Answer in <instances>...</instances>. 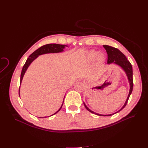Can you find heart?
I'll list each match as a JSON object with an SVG mask.
<instances>
[{"label": "heart", "mask_w": 148, "mask_h": 148, "mask_svg": "<svg viewBox=\"0 0 148 148\" xmlns=\"http://www.w3.org/2000/svg\"><path fill=\"white\" fill-rule=\"evenodd\" d=\"M88 59L91 62L94 61L97 59L98 63H103L104 60V56L103 54H98L97 51L92 50L88 54Z\"/></svg>", "instance_id": "b5f03b06"}]
</instances>
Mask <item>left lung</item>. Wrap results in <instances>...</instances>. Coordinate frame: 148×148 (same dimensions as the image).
<instances>
[{
    "instance_id": "8db88e82",
    "label": "left lung",
    "mask_w": 148,
    "mask_h": 148,
    "mask_svg": "<svg viewBox=\"0 0 148 148\" xmlns=\"http://www.w3.org/2000/svg\"><path fill=\"white\" fill-rule=\"evenodd\" d=\"M104 48L106 49L107 53V63L108 64H111V63H114L116 64H117L118 65H119L120 66H121L124 71H125L128 77V79L129 80V83L130 84V92L128 96L127 97V99L125 101V104L123 105V106L121 108V109H120L118 112H116L115 113H117L119 112H120L121 110H122L123 108L126 106V105L127 104L128 99L130 98V95L131 94L132 91H133V68H132V65L131 64V63L130 62L129 60H127L126 56L124 55V54L120 51L118 49L113 47L109 46V45H103ZM84 105L86 107V109L89 111L90 112H91L92 113H94L96 114L97 115L101 116H112L115 113L113 114H107V115H104V114H98L94 112L91 111L90 110H89V108L87 107V106L84 104Z\"/></svg>"
}]
</instances>
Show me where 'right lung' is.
<instances>
[{
	"label": "right lung",
	"mask_w": 148,
	"mask_h": 148,
	"mask_svg": "<svg viewBox=\"0 0 148 148\" xmlns=\"http://www.w3.org/2000/svg\"><path fill=\"white\" fill-rule=\"evenodd\" d=\"M65 45H61V44H46L42 47L40 48L37 49L36 51H35L34 53H32L27 58L26 63L25 64L24 66H23L22 68V71L21 73L20 76V82H21L23 75H24L26 71L27 70L28 66L30 65V64L32 63V62L35 60L39 55H41V54H45V53H59L63 51V49L65 48ZM19 92H20V88H19ZM19 96H20V93H19ZM64 103V102H63ZM63 106V104H62L59 110L56 112L55 113H54L53 115L57 113L60 109ZM46 118V117H45Z\"/></svg>",
	"instance_id": "1"
}]
</instances>
